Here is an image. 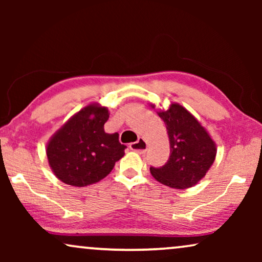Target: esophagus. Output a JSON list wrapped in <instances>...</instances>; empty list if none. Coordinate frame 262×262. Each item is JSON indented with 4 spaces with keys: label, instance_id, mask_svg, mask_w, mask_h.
<instances>
[{
    "label": "esophagus",
    "instance_id": "1",
    "mask_svg": "<svg viewBox=\"0 0 262 262\" xmlns=\"http://www.w3.org/2000/svg\"><path fill=\"white\" fill-rule=\"evenodd\" d=\"M146 148H148V144H146V142L143 138H138L137 142H134L130 144V149L138 154H144L146 151Z\"/></svg>",
    "mask_w": 262,
    "mask_h": 262
}]
</instances>
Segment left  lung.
<instances>
[{"label": "left lung", "instance_id": "obj_1", "mask_svg": "<svg viewBox=\"0 0 262 262\" xmlns=\"http://www.w3.org/2000/svg\"><path fill=\"white\" fill-rule=\"evenodd\" d=\"M159 116L169 136L170 155L162 167H150V173L171 188L192 187L212 166L216 145L205 128L182 106L173 103Z\"/></svg>", "mask_w": 262, "mask_h": 262}]
</instances>
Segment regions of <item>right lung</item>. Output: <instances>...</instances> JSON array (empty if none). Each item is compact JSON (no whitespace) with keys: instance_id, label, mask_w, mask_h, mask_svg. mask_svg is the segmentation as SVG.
I'll return each mask as SVG.
<instances>
[{"instance_id":"add662e5","label":"right lung","mask_w":262,"mask_h":262,"mask_svg":"<svg viewBox=\"0 0 262 262\" xmlns=\"http://www.w3.org/2000/svg\"><path fill=\"white\" fill-rule=\"evenodd\" d=\"M106 107L89 105L71 118L49 142L46 155L56 177L64 184L83 187L107 177L124 156L126 145L118 132L106 134Z\"/></svg>"}]
</instances>
